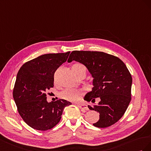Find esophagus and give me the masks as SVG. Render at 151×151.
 I'll use <instances>...</instances> for the list:
<instances>
[{
	"mask_svg": "<svg viewBox=\"0 0 151 151\" xmlns=\"http://www.w3.org/2000/svg\"><path fill=\"white\" fill-rule=\"evenodd\" d=\"M77 106H78L79 108H80L82 111H87L88 109V107L87 105L85 104H76Z\"/></svg>",
	"mask_w": 151,
	"mask_h": 151,
	"instance_id": "1",
	"label": "esophagus"
}]
</instances>
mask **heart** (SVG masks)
Instances as JSON below:
<instances>
[{"mask_svg":"<svg viewBox=\"0 0 151 151\" xmlns=\"http://www.w3.org/2000/svg\"><path fill=\"white\" fill-rule=\"evenodd\" d=\"M71 68L73 71L75 73L76 75L79 74L80 73L82 72L83 71L85 72L86 71L84 66L80 63L74 64ZM81 95H82V92L80 90L73 88H67L61 93V97L64 99L70 101H76L80 99Z\"/></svg>","mask_w":151,"mask_h":151,"instance_id":"heart-1","label":"heart"}]
</instances>
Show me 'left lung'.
Segmentation results:
<instances>
[{
	"mask_svg": "<svg viewBox=\"0 0 151 151\" xmlns=\"http://www.w3.org/2000/svg\"><path fill=\"white\" fill-rule=\"evenodd\" d=\"M76 61L87 67L93 78L92 90L84 99L92 101L90 110L99 113V119L93 125L106 128L113 125L125 113L131 101L132 78L125 64L114 55L103 52L74 50L68 63ZM99 97L98 105L93 104Z\"/></svg>",
	"mask_w": 151,
	"mask_h": 151,
	"instance_id": "obj_1",
	"label": "left lung"
}]
</instances>
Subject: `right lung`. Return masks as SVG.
Here are the masks:
<instances>
[{"mask_svg": "<svg viewBox=\"0 0 151 151\" xmlns=\"http://www.w3.org/2000/svg\"><path fill=\"white\" fill-rule=\"evenodd\" d=\"M70 52L47 54L25 63L17 74L13 98L21 117L28 126L45 131L59 122L65 107L64 99L47 101L46 92L54 87L57 69L67 61Z\"/></svg>", "mask_w": 151, "mask_h": 151, "instance_id": "1", "label": "right lung"}]
</instances>
